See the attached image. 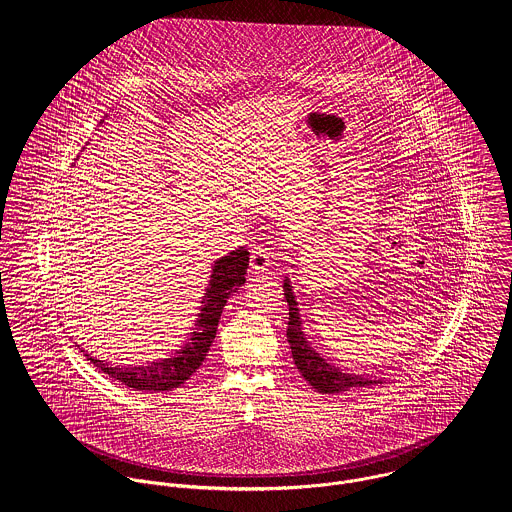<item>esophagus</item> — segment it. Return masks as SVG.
I'll return each instance as SVG.
<instances>
[{
    "label": "esophagus",
    "instance_id": "esophagus-1",
    "mask_svg": "<svg viewBox=\"0 0 512 512\" xmlns=\"http://www.w3.org/2000/svg\"><path fill=\"white\" fill-rule=\"evenodd\" d=\"M272 264V250L266 246H254L250 250V268L252 272H266Z\"/></svg>",
    "mask_w": 512,
    "mask_h": 512
}]
</instances>
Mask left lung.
<instances>
[{
	"instance_id": "left-lung-1",
	"label": "left lung",
	"mask_w": 512,
	"mask_h": 512,
	"mask_svg": "<svg viewBox=\"0 0 512 512\" xmlns=\"http://www.w3.org/2000/svg\"><path fill=\"white\" fill-rule=\"evenodd\" d=\"M284 295L290 305V321H288V341L292 345L293 361L303 374V378L323 394H337V392H347V390H357V388H370L376 384H382L380 380H368L363 378V374H347L339 370V366H331L325 359L315 353V349L309 347L305 341V335L301 331V321H299V309L295 303V295L292 292L290 282H284Z\"/></svg>"
}]
</instances>
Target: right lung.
Returning <instances> with one entry per match:
<instances>
[{
    "instance_id": "add662e5",
    "label": "right lung",
    "mask_w": 512,
    "mask_h": 512,
    "mask_svg": "<svg viewBox=\"0 0 512 512\" xmlns=\"http://www.w3.org/2000/svg\"><path fill=\"white\" fill-rule=\"evenodd\" d=\"M248 268V250L242 246L228 256L215 262L211 282L207 293L203 295L201 313L195 325L193 335L185 343L175 357L163 359L159 363H149L147 366H110L102 361H96L88 353L84 357L98 370L108 374L110 378L126 384L134 390H147V392H163L171 388H179L197 368L203 365L213 339L217 337L220 313L224 309L226 299L236 292L244 282V274Z\"/></svg>"
}]
</instances>
